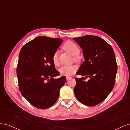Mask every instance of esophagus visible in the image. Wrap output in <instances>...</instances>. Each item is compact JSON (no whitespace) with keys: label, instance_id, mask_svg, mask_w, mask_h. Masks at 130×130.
Masks as SVG:
<instances>
[{"label":"esophagus","instance_id":"obj_1","mask_svg":"<svg viewBox=\"0 0 130 130\" xmlns=\"http://www.w3.org/2000/svg\"><path fill=\"white\" fill-rule=\"evenodd\" d=\"M71 78H72L71 77H69V76H67V77H66V79L67 80H70V79H71Z\"/></svg>","mask_w":130,"mask_h":130}]
</instances>
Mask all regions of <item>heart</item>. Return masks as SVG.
I'll list each match as a JSON object with an SVG mask.
<instances>
[{"instance_id":"obj_1","label":"heart","mask_w":130,"mask_h":130,"mask_svg":"<svg viewBox=\"0 0 130 130\" xmlns=\"http://www.w3.org/2000/svg\"><path fill=\"white\" fill-rule=\"evenodd\" d=\"M63 48L69 53L72 56H74V60L76 61H78V55L80 53V49L78 46L75 43L68 41L66 42L63 45ZM52 61L55 66H57L59 65L58 60V53L57 51L55 52L52 57ZM77 67L75 66H63L59 69L58 71L62 75L64 76H71L76 72Z\"/></svg>"}]
</instances>
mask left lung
<instances>
[{"label": "left lung", "instance_id": "left-lung-1", "mask_svg": "<svg viewBox=\"0 0 130 130\" xmlns=\"http://www.w3.org/2000/svg\"><path fill=\"white\" fill-rule=\"evenodd\" d=\"M83 50L85 61L76 73L82 76L76 78L74 89L77 99L88 106L103 102L112 90L117 72L112 47L103 38L93 35L74 38ZM89 77L88 82L85 78Z\"/></svg>", "mask_w": 130, "mask_h": 130}]
</instances>
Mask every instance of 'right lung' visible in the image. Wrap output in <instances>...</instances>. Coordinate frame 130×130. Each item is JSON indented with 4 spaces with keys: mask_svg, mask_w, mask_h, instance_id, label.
Masks as SVG:
<instances>
[{
    "mask_svg": "<svg viewBox=\"0 0 130 130\" xmlns=\"http://www.w3.org/2000/svg\"><path fill=\"white\" fill-rule=\"evenodd\" d=\"M63 40L39 36L22 47L17 67L18 85L22 95L35 107L45 109L57 100L60 90L66 81L52 61Z\"/></svg>",
    "mask_w": 130,
    "mask_h": 130,
    "instance_id": "add662e5",
    "label": "right lung"
}]
</instances>
